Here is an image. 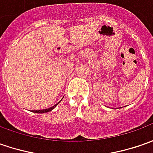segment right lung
<instances>
[{"instance_id":"obj_1","label":"right lung","mask_w":153,"mask_h":153,"mask_svg":"<svg viewBox=\"0 0 153 153\" xmlns=\"http://www.w3.org/2000/svg\"><path fill=\"white\" fill-rule=\"evenodd\" d=\"M61 102V101H60ZM59 102H57L56 105H54V106H52L51 108H46V109H42V110H34V111H32V112H34V113H48V112H50V111H51L52 109H54V108H56V106L58 104Z\"/></svg>"}]
</instances>
